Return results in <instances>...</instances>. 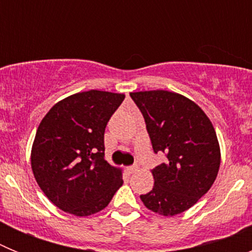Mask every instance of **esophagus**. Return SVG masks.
Masks as SVG:
<instances>
[{
  "label": "esophagus",
  "instance_id": "34e87169",
  "mask_svg": "<svg viewBox=\"0 0 252 252\" xmlns=\"http://www.w3.org/2000/svg\"><path fill=\"white\" fill-rule=\"evenodd\" d=\"M137 169H139V166L137 165H130L127 166V171L130 173V174H132V173H135V171H137Z\"/></svg>",
  "mask_w": 252,
  "mask_h": 252
}]
</instances>
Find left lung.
Masks as SVG:
<instances>
[{"instance_id":"obj_1","label":"left lung","mask_w":252,"mask_h":252,"mask_svg":"<svg viewBox=\"0 0 252 252\" xmlns=\"http://www.w3.org/2000/svg\"><path fill=\"white\" fill-rule=\"evenodd\" d=\"M141 111L154 153L165 162L153 169V190L142 203L162 216H175L203 197L217 177L221 154L206 113L190 99L168 91L130 93Z\"/></svg>"}]
</instances>
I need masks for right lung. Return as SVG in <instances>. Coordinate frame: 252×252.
Masks as SVG:
<instances>
[{"label":"right lung","instance_id":"1","mask_svg":"<svg viewBox=\"0 0 252 252\" xmlns=\"http://www.w3.org/2000/svg\"><path fill=\"white\" fill-rule=\"evenodd\" d=\"M125 95L87 91L58 102L40 122L31 150L37 184L58 208L90 216L107 207L122 173L104 159V130Z\"/></svg>","mask_w":252,"mask_h":252}]
</instances>
